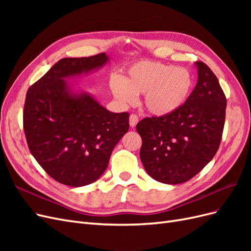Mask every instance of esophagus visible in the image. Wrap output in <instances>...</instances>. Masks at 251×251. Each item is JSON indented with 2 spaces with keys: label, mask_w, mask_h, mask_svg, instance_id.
<instances>
[{
  "label": "esophagus",
  "mask_w": 251,
  "mask_h": 251,
  "mask_svg": "<svg viewBox=\"0 0 251 251\" xmlns=\"http://www.w3.org/2000/svg\"><path fill=\"white\" fill-rule=\"evenodd\" d=\"M138 120H139V118H138L137 115H136V114H131V115H130V126L132 127H135L136 125H137V123H138Z\"/></svg>",
  "instance_id": "esophagus-1"
}]
</instances>
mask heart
<instances>
[{
  "instance_id": "1",
  "label": "heart",
  "mask_w": 251,
  "mask_h": 251,
  "mask_svg": "<svg viewBox=\"0 0 251 251\" xmlns=\"http://www.w3.org/2000/svg\"><path fill=\"white\" fill-rule=\"evenodd\" d=\"M193 85V75L185 68L144 60L128 70L124 81L114 80L112 91L124 103H132L136 100L135 95L144 94L143 102L149 112L163 116L186 101Z\"/></svg>"
}]
</instances>
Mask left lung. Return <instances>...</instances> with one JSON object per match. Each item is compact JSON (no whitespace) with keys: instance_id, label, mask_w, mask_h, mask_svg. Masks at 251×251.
<instances>
[{"instance_id":"1","label":"left lung","mask_w":251,"mask_h":251,"mask_svg":"<svg viewBox=\"0 0 251 251\" xmlns=\"http://www.w3.org/2000/svg\"><path fill=\"white\" fill-rule=\"evenodd\" d=\"M196 66L198 82L186 101L169 115L146 117L136 126L144 169L162 183L191 180L214 158L222 140L225 94L206 64L198 60Z\"/></svg>"}]
</instances>
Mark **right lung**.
Masks as SVG:
<instances>
[{"instance_id":"right-lung-1","label":"right lung","mask_w":251,"mask_h":251,"mask_svg":"<svg viewBox=\"0 0 251 251\" xmlns=\"http://www.w3.org/2000/svg\"><path fill=\"white\" fill-rule=\"evenodd\" d=\"M108 62L105 53L65 57L27 91L23 126L28 148L51 178L69 186L100 178L121 137L128 113H112L86 93L74 95L64 78Z\"/></svg>"}]
</instances>
